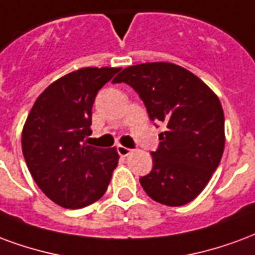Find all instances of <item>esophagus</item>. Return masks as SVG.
Wrapping results in <instances>:
<instances>
[{
  "mask_svg": "<svg viewBox=\"0 0 255 255\" xmlns=\"http://www.w3.org/2000/svg\"><path fill=\"white\" fill-rule=\"evenodd\" d=\"M117 152L120 153V156H128L130 155V152H131V149H129V148H126V146H122V145H118L117 146Z\"/></svg>",
  "mask_w": 255,
  "mask_h": 255,
  "instance_id": "34e87169",
  "label": "esophagus"
}]
</instances>
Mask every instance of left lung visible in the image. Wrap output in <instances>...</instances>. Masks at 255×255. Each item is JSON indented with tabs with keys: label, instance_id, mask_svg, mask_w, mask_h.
<instances>
[{
	"label": "left lung",
	"instance_id": "obj_1",
	"mask_svg": "<svg viewBox=\"0 0 255 255\" xmlns=\"http://www.w3.org/2000/svg\"><path fill=\"white\" fill-rule=\"evenodd\" d=\"M114 84L138 94L152 122L164 126L150 152L153 167L140 183L148 196L168 206L193 201L208 185L224 150V113L216 95L197 76L168 62L124 69Z\"/></svg>",
	"mask_w": 255,
	"mask_h": 255
}]
</instances>
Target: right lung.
<instances>
[{
	"mask_svg": "<svg viewBox=\"0 0 255 255\" xmlns=\"http://www.w3.org/2000/svg\"><path fill=\"white\" fill-rule=\"evenodd\" d=\"M117 68H84L61 77L40 94L21 135L23 155L39 189L58 205L79 209L107 190L120 156L84 140L92 130V106Z\"/></svg>",
	"mask_w": 255,
	"mask_h": 255,
	"instance_id": "add662e5",
	"label": "right lung"
}]
</instances>
